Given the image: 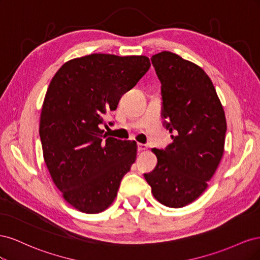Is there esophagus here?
I'll use <instances>...</instances> for the list:
<instances>
[{
  "mask_svg": "<svg viewBox=\"0 0 260 260\" xmlns=\"http://www.w3.org/2000/svg\"><path fill=\"white\" fill-rule=\"evenodd\" d=\"M146 148H147V145H145V144H142V143H138V151H139V152L145 151Z\"/></svg>",
  "mask_w": 260,
  "mask_h": 260,
  "instance_id": "34e87169",
  "label": "esophagus"
}]
</instances>
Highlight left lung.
I'll list each match as a JSON object with an SVG mask.
<instances>
[{"label": "left lung", "mask_w": 260, "mask_h": 260, "mask_svg": "<svg viewBox=\"0 0 260 260\" xmlns=\"http://www.w3.org/2000/svg\"><path fill=\"white\" fill-rule=\"evenodd\" d=\"M161 83V118L172 143L153 148L157 165L144 174L154 198L171 208L206 190L222 158L225 116L210 78L193 62L168 51L151 58Z\"/></svg>", "instance_id": "left-lung-1"}]
</instances>
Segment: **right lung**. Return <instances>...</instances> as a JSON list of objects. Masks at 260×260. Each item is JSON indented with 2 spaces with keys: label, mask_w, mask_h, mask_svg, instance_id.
I'll use <instances>...</instances> for the list:
<instances>
[{
  "label": "right lung",
  "mask_w": 260,
  "mask_h": 260,
  "mask_svg": "<svg viewBox=\"0 0 260 260\" xmlns=\"http://www.w3.org/2000/svg\"><path fill=\"white\" fill-rule=\"evenodd\" d=\"M149 67L146 56L91 54L65 62L51 80L39 129L43 157L55 185L76 209L105 210L136 161L135 141L106 138L100 124Z\"/></svg>",
  "instance_id": "1"
}]
</instances>
